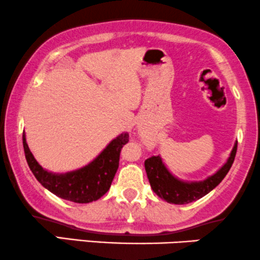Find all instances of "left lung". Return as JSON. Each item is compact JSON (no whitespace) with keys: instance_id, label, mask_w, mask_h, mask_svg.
Returning <instances> with one entry per match:
<instances>
[{"instance_id":"8db88e82","label":"left lung","mask_w":260,"mask_h":260,"mask_svg":"<svg viewBox=\"0 0 260 260\" xmlns=\"http://www.w3.org/2000/svg\"><path fill=\"white\" fill-rule=\"evenodd\" d=\"M236 150L237 142L231 150L230 157L228 158L226 164L217 173L202 181L179 180L167 170L160 156H151L148 160H145L144 165H145V171L148 174L151 189L154 190V192L158 198L165 200L168 203L185 205V203L196 201V200L207 195L224 179L228 172L230 171L234 160H235Z\"/></svg>"}]
</instances>
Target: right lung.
I'll return each instance as SVG.
<instances>
[{
  "label": "right lung",
  "mask_w": 260,
  "mask_h": 260,
  "mask_svg": "<svg viewBox=\"0 0 260 260\" xmlns=\"http://www.w3.org/2000/svg\"><path fill=\"white\" fill-rule=\"evenodd\" d=\"M128 133H122L111 140L110 144L89 165L77 171L55 174L46 171L39 165L31 154L23 133L25 158L36 179L58 198L76 203L96 201L110 189L112 179L118 168L121 149L128 143Z\"/></svg>",
  "instance_id": "1"
}]
</instances>
